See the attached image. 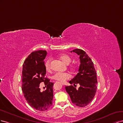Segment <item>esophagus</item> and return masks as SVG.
<instances>
[{
    "label": "esophagus",
    "mask_w": 123,
    "mask_h": 123,
    "mask_svg": "<svg viewBox=\"0 0 123 123\" xmlns=\"http://www.w3.org/2000/svg\"><path fill=\"white\" fill-rule=\"evenodd\" d=\"M61 84H62V85L63 86H64V84L63 83H61Z\"/></svg>",
    "instance_id": "obj_1"
}]
</instances>
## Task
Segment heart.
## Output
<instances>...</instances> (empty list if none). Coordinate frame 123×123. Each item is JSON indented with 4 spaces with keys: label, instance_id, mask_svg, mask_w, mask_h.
<instances>
[{
    "label": "heart",
    "instance_id": "obj_1",
    "mask_svg": "<svg viewBox=\"0 0 123 123\" xmlns=\"http://www.w3.org/2000/svg\"><path fill=\"white\" fill-rule=\"evenodd\" d=\"M62 62L64 64L68 65V64L71 61V59L70 58L69 55H62L59 57ZM51 59H49L46 61L45 63V68L46 69V71L49 72L51 71ZM72 68L73 69L74 68L72 67ZM70 75L68 73H57L52 76V79L57 80L60 82H64L65 81V80H68L70 78Z\"/></svg>",
    "mask_w": 123,
    "mask_h": 123
}]
</instances>
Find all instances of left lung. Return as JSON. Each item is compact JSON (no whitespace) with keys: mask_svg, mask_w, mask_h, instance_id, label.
<instances>
[{"mask_svg":"<svg viewBox=\"0 0 123 123\" xmlns=\"http://www.w3.org/2000/svg\"><path fill=\"white\" fill-rule=\"evenodd\" d=\"M71 52L79 55L80 64L78 74L69 81L74 86L72 85L65 86V90L74 104L83 107L88 105L95 95L97 84L96 72L92 60L85 51L75 49ZM77 84L80 86L77 90L75 85Z\"/></svg>","mask_w":123,"mask_h":123,"instance_id":"1","label":"left lung"}]
</instances>
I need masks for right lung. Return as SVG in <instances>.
Segmentation results:
<instances>
[{
  "instance_id": "1",
  "label": "right lung",
  "mask_w": 123,
  "mask_h": 123,
  "mask_svg": "<svg viewBox=\"0 0 123 123\" xmlns=\"http://www.w3.org/2000/svg\"><path fill=\"white\" fill-rule=\"evenodd\" d=\"M46 50L34 51L28 56L23 65L22 88L24 96L30 106L37 110L44 111L52 105L54 83L45 78L46 70L44 60ZM42 82L47 86L42 92L39 87Z\"/></svg>"
}]
</instances>
